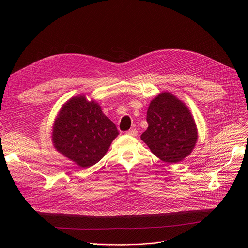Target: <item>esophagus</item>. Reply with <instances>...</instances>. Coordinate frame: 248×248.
I'll list each match as a JSON object with an SVG mask.
<instances>
[{"label":"esophagus","mask_w":248,"mask_h":248,"mask_svg":"<svg viewBox=\"0 0 248 248\" xmlns=\"http://www.w3.org/2000/svg\"><path fill=\"white\" fill-rule=\"evenodd\" d=\"M126 135L128 136H133V137H136L138 135V131L136 128H132V129H128V131L125 133Z\"/></svg>","instance_id":"esophagus-1"}]
</instances>
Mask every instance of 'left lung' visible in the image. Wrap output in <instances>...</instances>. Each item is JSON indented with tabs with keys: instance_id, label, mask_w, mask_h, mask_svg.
<instances>
[{
	"instance_id": "obj_1",
	"label": "left lung",
	"mask_w": 248,
	"mask_h": 248,
	"mask_svg": "<svg viewBox=\"0 0 248 248\" xmlns=\"http://www.w3.org/2000/svg\"><path fill=\"white\" fill-rule=\"evenodd\" d=\"M149 127L140 136L152 153L167 163H178L192 152L197 128L185 104L164 93L152 102L147 112Z\"/></svg>"
}]
</instances>
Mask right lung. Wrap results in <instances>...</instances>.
Masks as SVG:
<instances>
[{"label": "right lung", "mask_w": 248, "mask_h": 248, "mask_svg": "<svg viewBox=\"0 0 248 248\" xmlns=\"http://www.w3.org/2000/svg\"><path fill=\"white\" fill-rule=\"evenodd\" d=\"M117 135L115 124L98 104L80 95L64 104L52 138L57 151L78 166L88 168L104 157Z\"/></svg>", "instance_id": "right-lung-1"}]
</instances>
